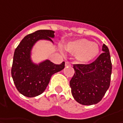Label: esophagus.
I'll list each match as a JSON object with an SVG mask.
<instances>
[{
	"instance_id": "esophagus-1",
	"label": "esophagus",
	"mask_w": 123,
	"mask_h": 123,
	"mask_svg": "<svg viewBox=\"0 0 123 123\" xmlns=\"http://www.w3.org/2000/svg\"><path fill=\"white\" fill-rule=\"evenodd\" d=\"M71 62L69 61H67L65 62V66L67 67V66H71Z\"/></svg>"
}]
</instances>
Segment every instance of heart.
I'll return each instance as SVG.
<instances>
[{"instance_id":"b5f03b06","label":"heart","mask_w":123,"mask_h":123,"mask_svg":"<svg viewBox=\"0 0 123 123\" xmlns=\"http://www.w3.org/2000/svg\"><path fill=\"white\" fill-rule=\"evenodd\" d=\"M65 48L70 53L76 54L78 61L82 63L91 61L97 56L99 52L98 45L84 39L71 41Z\"/></svg>"}]
</instances>
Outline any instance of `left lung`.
Wrapping results in <instances>:
<instances>
[{"instance_id":"8db88e82","label":"left lung","mask_w":123,"mask_h":123,"mask_svg":"<svg viewBox=\"0 0 123 123\" xmlns=\"http://www.w3.org/2000/svg\"><path fill=\"white\" fill-rule=\"evenodd\" d=\"M101 54L90 64H74L75 74L70 80L71 93L79 104L91 105L99 103L110 85L112 62L109 49L103 45Z\"/></svg>"}]
</instances>
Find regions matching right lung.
Segmentation results:
<instances>
[{
	"label": "right lung",
	"instance_id": "right-lung-1",
	"mask_svg": "<svg viewBox=\"0 0 123 123\" xmlns=\"http://www.w3.org/2000/svg\"><path fill=\"white\" fill-rule=\"evenodd\" d=\"M54 31L39 30L24 38L14 52L11 75L15 87L19 92L28 97L41 95L48 85L52 75L65 67V62L56 65L48 60L39 65L33 64L31 51L33 45L39 39H48L54 37Z\"/></svg>",
	"mask_w": 123,
	"mask_h": 123
}]
</instances>
